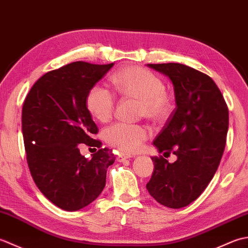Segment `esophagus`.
Returning a JSON list of instances; mask_svg holds the SVG:
<instances>
[{
	"label": "esophagus",
	"instance_id": "obj_1",
	"mask_svg": "<svg viewBox=\"0 0 248 248\" xmlns=\"http://www.w3.org/2000/svg\"><path fill=\"white\" fill-rule=\"evenodd\" d=\"M131 157H133V155H130V154H120L117 157V160H118V162H123L124 160L131 159Z\"/></svg>",
	"mask_w": 248,
	"mask_h": 248
}]
</instances>
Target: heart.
I'll return each instance as SVG.
<instances>
[{"instance_id": "heart-1", "label": "heart", "mask_w": 248, "mask_h": 248, "mask_svg": "<svg viewBox=\"0 0 248 248\" xmlns=\"http://www.w3.org/2000/svg\"><path fill=\"white\" fill-rule=\"evenodd\" d=\"M112 81L121 94L140 100L141 115L155 121L167 118L171 108L170 99L165 84L154 73L130 66L116 73ZM86 107L93 118L104 123L114 112L115 97L108 88L94 85L87 93ZM149 135L150 131L145 125L127 123H116L104 131L108 144L127 152L139 151Z\"/></svg>"}]
</instances>
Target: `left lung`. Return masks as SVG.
<instances>
[{
  "instance_id": "obj_1",
  "label": "left lung",
  "mask_w": 248,
  "mask_h": 248,
  "mask_svg": "<svg viewBox=\"0 0 248 248\" xmlns=\"http://www.w3.org/2000/svg\"><path fill=\"white\" fill-rule=\"evenodd\" d=\"M147 66L173 85L176 108L152 144L159 154L172 152L177 160L151 157L155 168L146 187L159 203L180 209L200 196L217 170L228 132V108L204 73L178 62Z\"/></svg>"
}]
</instances>
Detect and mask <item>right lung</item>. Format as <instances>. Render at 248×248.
<instances>
[{"label": "right lung", "instance_id": "add662e5", "mask_svg": "<svg viewBox=\"0 0 248 248\" xmlns=\"http://www.w3.org/2000/svg\"><path fill=\"white\" fill-rule=\"evenodd\" d=\"M114 66L75 62L37 81L22 108V134L29 167L40 192L65 211H78L96 199L115 161L108 148L88 160L78 145L100 148L98 128L86 97Z\"/></svg>", "mask_w": 248, "mask_h": 248}]
</instances>
